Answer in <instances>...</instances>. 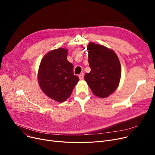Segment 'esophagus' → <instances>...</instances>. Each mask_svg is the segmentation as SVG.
Listing matches in <instances>:
<instances>
[{"label":"esophagus","instance_id":"esophagus-1","mask_svg":"<svg viewBox=\"0 0 155 155\" xmlns=\"http://www.w3.org/2000/svg\"><path fill=\"white\" fill-rule=\"evenodd\" d=\"M84 73H80V74L79 75V78H80V80H84Z\"/></svg>","mask_w":155,"mask_h":155}]
</instances>
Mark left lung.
<instances>
[{
  "mask_svg": "<svg viewBox=\"0 0 155 155\" xmlns=\"http://www.w3.org/2000/svg\"><path fill=\"white\" fill-rule=\"evenodd\" d=\"M87 50L91 70L85 75V80L95 96L106 98L116 91L120 82L118 56L111 49L92 42L88 43Z\"/></svg>",
  "mask_w": 155,
  "mask_h": 155,
  "instance_id": "left-lung-1",
  "label": "left lung"
}]
</instances>
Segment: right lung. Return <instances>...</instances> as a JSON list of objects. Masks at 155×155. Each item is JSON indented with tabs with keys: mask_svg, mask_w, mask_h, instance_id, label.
<instances>
[{
	"mask_svg": "<svg viewBox=\"0 0 155 155\" xmlns=\"http://www.w3.org/2000/svg\"><path fill=\"white\" fill-rule=\"evenodd\" d=\"M68 50L60 48L47 53L41 61L38 80L50 98L63 102L71 96L79 78L73 74V65L67 60Z\"/></svg>",
	"mask_w": 155,
	"mask_h": 155,
	"instance_id": "1",
	"label": "right lung"
}]
</instances>
